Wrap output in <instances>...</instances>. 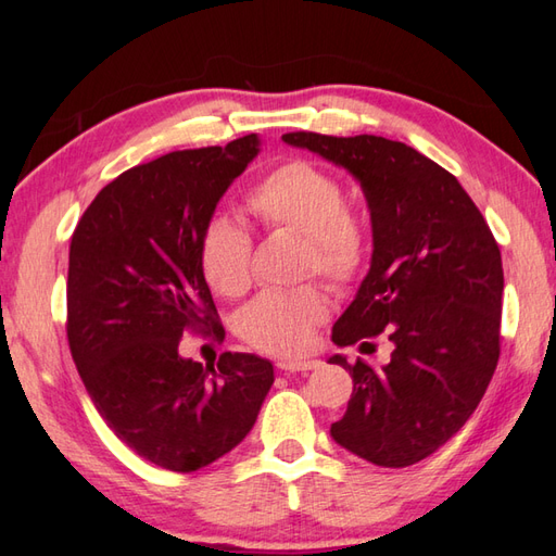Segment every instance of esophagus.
<instances>
[{"label": "esophagus", "instance_id": "34e87169", "mask_svg": "<svg viewBox=\"0 0 556 556\" xmlns=\"http://www.w3.org/2000/svg\"><path fill=\"white\" fill-rule=\"evenodd\" d=\"M320 361H315V358H308V361H279L277 363V368L279 370H285V372H308V370H317L320 368Z\"/></svg>", "mask_w": 556, "mask_h": 556}]
</instances>
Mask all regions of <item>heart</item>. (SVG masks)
<instances>
[{
    "label": "heart",
    "instance_id": "1",
    "mask_svg": "<svg viewBox=\"0 0 556 556\" xmlns=\"http://www.w3.org/2000/svg\"><path fill=\"white\" fill-rule=\"evenodd\" d=\"M248 207L269 229L305 236L308 271H320L339 287L361 271L368 241L361 222L349 212L346 186L327 169L303 160L281 164L253 188ZM200 267L219 296H243L253 279L251 233L231 217H212L200 241ZM327 315L329 299L323 287L269 289L245 305L239 332L257 351L299 356L311 349L315 327Z\"/></svg>",
    "mask_w": 556,
    "mask_h": 556
}]
</instances>
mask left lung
Segmentation results:
<instances>
[{
  "instance_id": "obj_1",
  "label": "left lung",
  "mask_w": 556,
  "mask_h": 556,
  "mask_svg": "<svg viewBox=\"0 0 556 556\" xmlns=\"http://www.w3.org/2000/svg\"><path fill=\"white\" fill-rule=\"evenodd\" d=\"M287 146L346 169L370 210V269L332 327L337 346L387 329L392 361L363 358L344 418L329 434L375 466L428 458L473 416L500 361L504 271L500 245L456 176L380 136L287 134Z\"/></svg>"
}]
</instances>
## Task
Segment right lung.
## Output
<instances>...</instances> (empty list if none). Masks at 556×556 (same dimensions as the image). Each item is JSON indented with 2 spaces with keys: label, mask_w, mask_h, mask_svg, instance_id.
Listing matches in <instances>:
<instances>
[{
  "label": "right lung",
  "mask_w": 556,
  "mask_h": 556,
  "mask_svg": "<svg viewBox=\"0 0 556 556\" xmlns=\"http://www.w3.org/2000/svg\"><path fill=\"white\" fill-rule=\"evenodd\" d=\"M257 152L251 134L138 164L102 188L71 239L66 332L80 380L128 448L176 473L239 446L275 382L255 353H224L215 368L179 351L188 329L224 332L200 241Z\"/></svg>",
  "instance_id": "right-lung-1"
}]
</instances>
